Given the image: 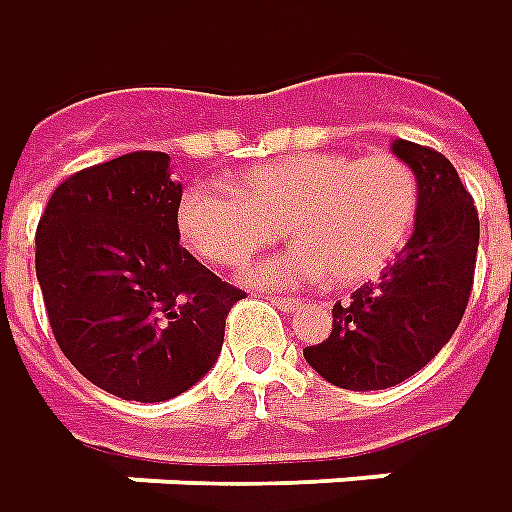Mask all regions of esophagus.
I'll use <instances>...</instances> for the list:
<instances>
[{
	"instance_id": "1",
	"label": "esophagus",
	"mask_w": 512,
	"mask_h": 512,
	"mask_svg": "<svg viewBox=\"0 0 512 512\" xmlns=\"http://www.w3.org/2000/svg\"><path fill=\"white\" fill-rule=\"evenodd\" d=\"M267 301H273L281 312H293L301 307V298L296 296H279V293H276V296H267Z\"/></svg>"
}]
</instances>
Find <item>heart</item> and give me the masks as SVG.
I'll return each mask as SVG.
<instances>
[{
    "instance_id": "obj_1",
    "label": "heart",
    "mask_w": 512,
    "mask_h": 512,
    "mask_svg": "<svg viewBox=\"0 0 512 512\" xmlns=\"http://www.w3.org/2000/svg\"><path fill=\"white\" fill-rule=\"evenodd\" d=\"M233 197L188 188L177 228L216 267H239L287 231L296 245L253 264L248 279L293 287L321 279L355 287L380 276L406 248L420 211V180L394 154L304 152L242 171Z\"/></svg>"
}]
</instances>
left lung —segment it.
I'll list each match as a JSON object with an SVG mask.
<instances>
[{"label":"left lung","instance_id":"8db88e82","mask_svg":"<svg viewBox=\"0 0 512 512\" xmlns=\"http://www.w3.org/2000/svg\"><path fill=\"white\" fill-rule=\"evenodd\" d=\"M392 152L420 180L414 233L377 281L332 307L327 341L304 358L332 386L375 392L417 375L451 341L473 290L479 214L451 160L394 140Z\"/></svg>","mask_w":512,"mask_h":512}]
</instances>
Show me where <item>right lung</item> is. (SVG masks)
Wrapping results in <instances>:
<instances>
[{
	"label": "right lung",
	"instance_id": "add662e5",
	"mask_svg": "<svg viewBox=\"0 0 512 512\" xmlns=\"http://www.w3.org/2000/svg\"><path fill=\"white\" fill-rule=\"evenodd\" d=\"M180 197L166 152H129L67 177L36 228L56 344L123 400L163 403L208 375L245 298L180 245Z\"/></svg>",
	"mask_w": 512,
	"mask_h": 512
}]
</instances>
